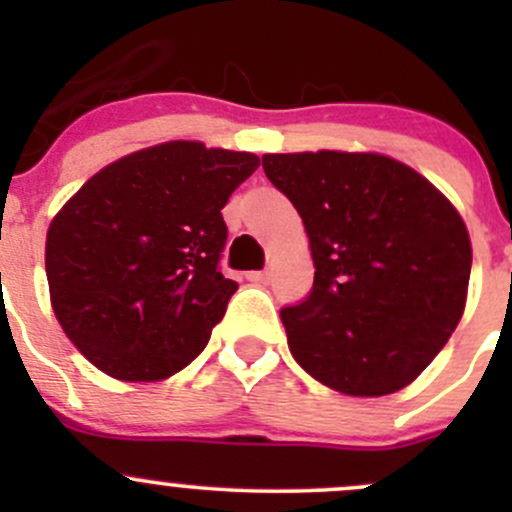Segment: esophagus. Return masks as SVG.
<instances>
[{
  "label": "esophagus",
  "mask_w": 512,
  "mask_h": 512,
  "mask_svg": "<svg viewBox=\"0 0 512 512\" xmlns=\"http://www.w3.org/2000/svg\"><path fill=\"white\" fill-rule=\"evenodd\" d=\"M247 280L255 282V285H267L270 282V270H257V272H247Z\"/></svg>",
  "instance_id": "1"
}]
</instances>
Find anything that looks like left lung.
<instances>
[{
	"instance_id": "8db88e82",
	"label": "left lung",
	"mask_w": 512,
	"mask_h": 512,
	"mask_svg": "<svg viewBox=\"0 0 512 512\" xmlns=\"http://www.w3.org/2000/svg\"><path fill=\"white\" fill-rule=\"evenodd\" d=\"M270 183L309 235L314 285L282 307L289 352L334 391L404 389L466 307L471 240L423 175L376 153H267Z\"/></svg>"
}]
</instances>
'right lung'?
I'll return each mask as SVG.
<instances>
[{
	"label": "right lung",
	"instance_id": "add662e5",
	"mask_svg": "<svg viewBox=\"0 0 512 512\" xmlns=\"http://www.w3.org/2000/svg\"><path fill=\"white\" fill-rule=\"evenodd\" d=\"M260 165L252 153L173 141L106 165L46 235V280L66 337L121 381L188 366L237 282L220 270V210Z\"/></svg>",
	"mask_w": 512,
	"mask_h": 512
}]
</instances>
